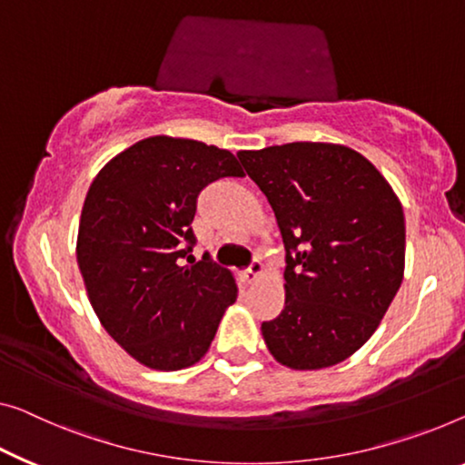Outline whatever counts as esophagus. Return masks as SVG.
Wrapping results in <instances>:
<instances>
[{
	"label": "esophagus",
	"mask_w": 465,
	"mask_h": 465,
	"mask_svg": "<svg viewBox=\"0 0 465 465\" xmlns=\"http://www.w3.org/2000/svg\"><path fill=\"white\" fill-rule=\"evenodd\" d=\"M261 275H262V262H261L259 259H254V261L251 262V267L246 269L244 275H242V277H244L246 283H254L256 280H259Z\"/></svg>",
	"instance_id": "1"
}]
</instances>
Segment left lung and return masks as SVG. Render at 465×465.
I'll use <instances>...</instances> for the list:
<instances>
[{
    "label": "left lung",
    "instance_id": "left-lung-1",
    "mask_svg": "<svg viewBox=\"0 0 465 465\" xmlns=\"http://www.w3.org/2000/svg\"><path fill=\"white\" fill-rule=\"evenodd\" d=\"M238 158L286 246V304L261 325L269 352L292 370L344 361L370 341L403 282V206L346 145L294 142Z\"/></svg>",
    "mask_w": 465,
    "mask_h": 465
}]
</instances>
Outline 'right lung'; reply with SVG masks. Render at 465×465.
Segmentation results:
<instances>
[{
	"label": "right lung",
	"mask_w": 465,
	"mask_h": 465,
	"mask_svg": "<svg viewBox=\"0 0 465 465\" xmlns=\"http://www.w3.org/2000/svg\"><path fill=\"white\" fill-rule=\"evenodd\" d=\"M242 175L232 152L156 135L114 156L87 192L77 261L89 302L104 330L152 370L200 361L238 299L232 273L209 252L193 262L192 221L206 185Z\"/></svg>",
	"instance_id": "1"
}]
</instances>
